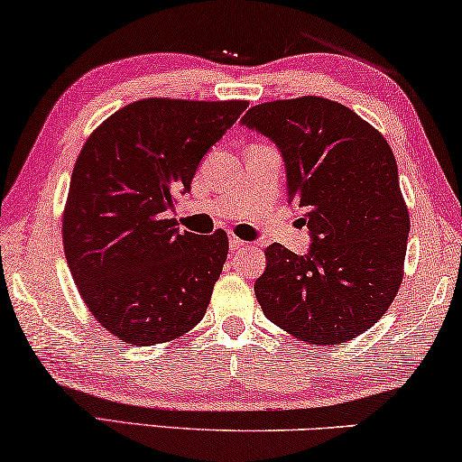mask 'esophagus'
<instances>
[{
	"instance_id": "34e87169",
	"label": "esophagus",
	"mask_w": 462,
	"mask_h": 462,
	"mask_svg": "<svg viewBox=\"0 0 462 462\" xmlns=\"http://www.w3.org/2000/svg\"><path fill=\"white\" fill-rule=\"evenodd\" d=\"M229 245H231V250H233V252H239V250L248 248V244H245L244 239L236 237V236H231V239H229Z\"/></svg>"
}]
</instances>
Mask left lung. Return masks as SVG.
Wrapping results in <instances>:
<instances>
[{"mask_svg":"<svg viewBox=\"0 0 462 462\" xmlns=\"http://www.w3.org/2000/svg\"><path fill=\"white\" fill-rule=\"evenodd\" d=\"M244 125L282 151L288 199L311 231L305 256L264 250L254 283L269 321L311 345L370 330L403 280L410 217L389 143L349 106L319 97L271 100Z\"/></svg>","mask_w":462,"mask_h":462,"instance_id":"1","label":"left lung"}]
</instances>
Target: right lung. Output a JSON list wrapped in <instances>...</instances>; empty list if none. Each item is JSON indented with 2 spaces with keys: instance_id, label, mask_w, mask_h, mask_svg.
Listing matches in <instances>:
<instances>
[{
  "instance_id": "obj_1",
  "label": "right lung",
  "mask_w": 462,
  "mask_h": 462,
  "mask_svg": "<svg viewBox=\"0 0 462 462\" xmlns=\"http://www.w3.org/2000/svg\"><path fill=\"white\" fill-rule=\"evenodd\" d=\"M245 106L143 98L106 117L81 147L62 245L81 299L122 343H170L206 315L229 239L223 229L180 233L168 212Z\"/></svg>"
}]
</instances>
